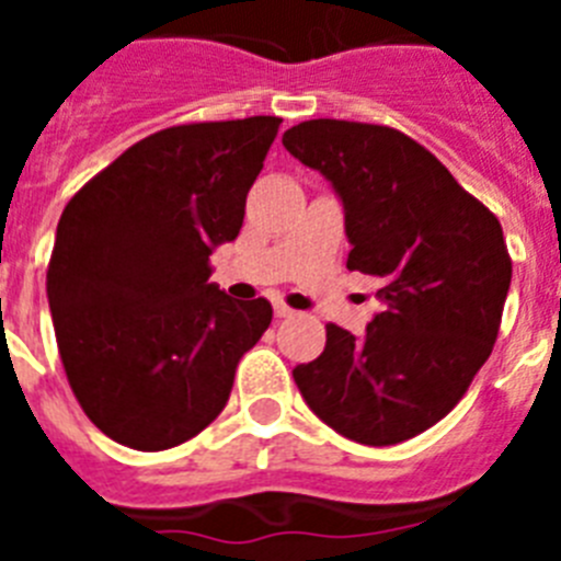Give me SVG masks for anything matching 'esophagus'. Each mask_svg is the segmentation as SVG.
I'll return each instance as SVG.
<instances>
[{
    "mask_svg": "<svg viewBox=\"0 0 561 561\" xmlns=\"http://www.w3.org/2000/svg\"><path fill=\"white\" fill-rule=\"evenodd\" d=\"M295 314V309H289L286 304H275V317H291Z\"/></svg>",
    "mask_w": 561,
    "mask_h": 561,
    "instance_id": "34e87169",
    "label": "esophagus"
}]
</instances>
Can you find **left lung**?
<instances>
[{"mask_svg": "<svg viewBox=\"0 0 561 561\" xmlns=\"http://www.w3.org/2000/svg\"><path fill=\"white\" fill-rule=\"evenodd\" d=\"M284 146L342 199L348 270L381 280L368 331L329 323L323 354L291 376L340 435L401 444L438 424L492 354L512 286L503 227L399 128L320 117Z\"/></svg>", "mask_w": 561, "mask_h": 561, "instance_id": "left-lung-1", "label": "left lung"}]
</instances>
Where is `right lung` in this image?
Masks as SVG:
<instances>
[{
    "label": "right lung",
    "mask_w": 561,
    "mask_h": 561,
    "mask_svg": "<svg viewBox=\"0 0 561 561\" xmlns=\"http://www.w3.org/2000/svg\"><path fill=\"white\" fill-rule=\"evenodd\" d=\"M280 117L187 123L134 142L64 207L47 297L69 388L123 447L160 453L225 410L270 300L210 284Z\"/></svg>",
    "instance_id": "add662e5"
}]
</instances>
